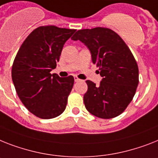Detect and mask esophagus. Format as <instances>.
Masks as SVG:
<instances>
[{"label":"esophagus","mask_w":158,"mask_h":158,"mask_svg":"<svg viewBox=\"0 0 158 158\" xmlns=\"http://www.w3.org/2000/svg\"><path fill=\"white\" fill-rule=\"evenodd\" d=\"M74 81H75L76 82H78V81H81V79H79L77 77H74Z\"/></svg>","instance_id":"34e87169"}]
</instances>
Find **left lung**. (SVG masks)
Masks as SVG:
<instances>
[{"label":"left lung","instance_id":"obj_1","mask_svg":"<svg viewBox=\"0 0 158 158\" xmlns=\"http://www.w3.org/2000/svg\"><path fill=\"white\" fill-rule=\"evenodd\" d=\"M71 39L80 40L88 48L102 77L99 85L86 81V110L101 118L122 114L133 98L139 83L138 65L127 44L114 31L103 27L79 30Z\"/></svg>","mask_w":158,"mask_h":158}]
</instances>
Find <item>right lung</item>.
Here are the masks:
<instances>
[{
	"label": "right lung",
	"instance_id": "add662e5",
	"mask_svg": "<svg viewBox=\"0 0 158 158\" xmlns=\"http://www.w3.org/2000/svg\"><path fill=\"white\" fill-rule=\"evenodd\" d=\"M76 30L55 26L34 30L19 48L12 66V80L18 97L32 114L39 118H56L67 105L74 84L73 76L60 77L51 74L64 44Z\"/></svg>",
	"mask_w": 158,
	"mask_h": 158
}]
</instances>
